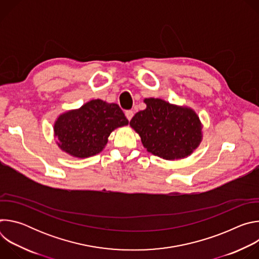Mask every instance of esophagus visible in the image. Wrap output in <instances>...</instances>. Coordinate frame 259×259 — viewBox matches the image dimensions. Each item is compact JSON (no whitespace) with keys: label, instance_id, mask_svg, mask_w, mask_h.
<instances>
[{"label":"esophagus","instance_id":"34e87169","mask_svg":"<svg viewBox=\"0 0 259 259\" xmlns=\"http://www.w3.org/2000/svg\"><path fill=\"white\" fill-rule=\"evenodd\" d=\"M125 115H126V118H127V119L130 121V120L133 118V116H134V113H133V110H126Z\"/></svg>","mask_w":259,"mask_h":259}]
</instances>
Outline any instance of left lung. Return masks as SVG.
I'll return each instance as SVG.
<instances>
[{
	"label": "left lung",
	"instance_id": "left-lung-1",
	"mask_svg": "<svg viewBox=\"0 0 259 259\" xmlns=\"http://www.w3.org/2000/svg\"><path fill=\"white\" fill-rule=\"evenodd\" d=\"M143 101L146 108L135 114L130 126L140 136L146 151L169 161L192 155L203 138V126L195 110L161 98Z\"/></svg>",
	"mask_w": 259,
	"mask_h": 259
}]
</instances>
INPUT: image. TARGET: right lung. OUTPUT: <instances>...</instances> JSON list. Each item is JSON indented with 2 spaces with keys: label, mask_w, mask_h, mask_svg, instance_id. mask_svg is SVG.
Listing matches in <instances>:
<instances>
[{
  "label": "right lung",
  "mask_w": 259,
  "mask_h": 259,
  "mask_svg": "<svg viewBox=\"0 0 259 259\" xmlns=\"http://www.w3.org/2000/svg\"><path fill=\"white\" fill-rule=\"evenodd\" d=\"M129 121L117 103L93 99L80 108L59 115L54 137L59 149L71 157L84 159L99 154L115 129Z\"/></svg>",
  "instance_id": "1"
}]
</instances>
